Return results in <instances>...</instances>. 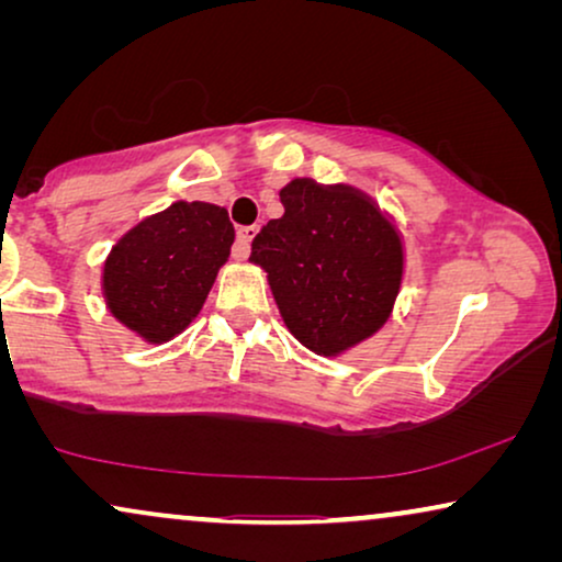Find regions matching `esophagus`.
<instances>
[{
    "instance_id": "34e87169",
    "label": "esophagus",
    "mask_w": 562,
    "mask_h": 562,
    "mask_svg": "<svg viewBox=\"0 0 562 562\" xmlns=\"http://www.w3.org/2000/svg\"><path fill=\"white\" fill-rule=\"evenodd\" d=\"M256 233H258V227H256V225L237 227V240H235V248H233V256H235L237 260H245V258H248V252H250V243H252V237H256Z\"/></svg>"
}]
</instances>
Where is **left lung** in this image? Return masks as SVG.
I'll list each match as a JSON object with an SVG mask.
<instances>
[{
  "label": "left lung",
  "instance_id": "left-lung-1",
  "mask_svg": "<svg viewBox=\"0 0 562 562\" xmlns=\"http://www.w3.org/2000/svg\"><path fill=\"white\" fill-rule=\"evenodd\" d=\"M281 204V217L252 237L250 260L268 273L291 335L317 356H337L389 319L402 286V240L352 187L294 179Z\"/></svg>",
  "mask_w": 562,
  "mask_h": 562
}]
</instances>
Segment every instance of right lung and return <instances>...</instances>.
<instances>
[{
	"label": "right lung",
	"mask_w": 562,
	"mask_h": 562,
	"mask_svg": "<svg viewBox=\"0 0 562 562\" xmlns=\"http://www.w3.org/2000/svg\"><path fill=\"white\" fill-rule=\"evenodd\" d=\"M235 240L227 210L176 202L130 229L104 263L110 312L148 342H166L202 310Z\"/></svg>",
	"instance_id": "add662e5"
}]
</instances>
